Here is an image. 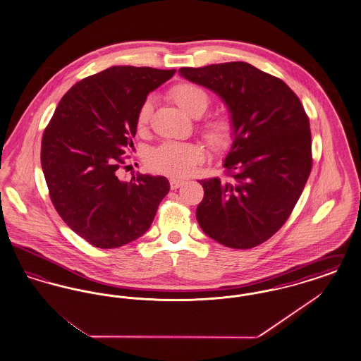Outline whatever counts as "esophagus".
<instances>
[{
	"mask_svg": "<svg viewBox=\"0 0 361 361\" xmlns=\"http://www.w3.org/2000/svg\"><path fill=\"white\" fill-rule=\"evenodd\" d=\"M184 185L183 180H176V178H171V188L178 189L180 187Z\"/></svg>",
	"mask_w": 361,
	"mask_h": 361,
	"instance_id": "obj_1",
	"label": "esophagus"
}]
</instances>
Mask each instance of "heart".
<instances>
[{
	"label": "heart",
	"mask_w": 361,
	"mask_h": 361,
	"mask_svg": "<svg viewBox=\"0 0 361 361\" xmlns=\"http://www.w3.org/2000/svg\"><path fill=\"white\" fill-rule=\"evenodd\" d=\"M169 99L177 104L189 116L197 118L206 112L209 96L202 86L192 82H178L168 92ZM152 102L146 100L139 106L137 115V130H145L152 115ZM199 131L208 146L215 152L227 150L235 137L234 121L228 116L218 115L200 123ZM203 159V150L195 143L166 142L154 149L147 157V166L153 172L171 177H187Z\"/></svg>",
	"instance_id": "b5f03b06"
}]
</instances>
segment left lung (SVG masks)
<instances>
[{"instance_id":"1","label":"left lung","mask_w":361,"mask_h":361,"mask_svg":"<svg viewBox=\"0 0 361 361\" xmlns=\"http://www.w3.org/2000/svg\"><path fill=\"white\" fill-rule=\"evenodd\" d=\"M222 97L235 126L226 174L200 180L202 230L233 249H252L287 222L309 180V116L284 81L246 62L178 70Z\"/></svg>"}]
</instances>
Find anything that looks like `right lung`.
<instances>
[{"instance_id": "1", "label": "right lung", "mask_w": 361, "mask_h": 361, "mask_svg": "<svg viewBox=\"0 0 361 361\" xmlns=\"http://www.w3.org/2000/svg\"><path fill=\"white\" fill-rule=\"evenodd\" d=\"M174 73L112 66L89 75L65 93L43 133L40 162L52 204L94 247L143 235L171 189L162 176L137 173L121 181L118 173L133 147L139 106Z\"/></svg>"}]
</instances>
